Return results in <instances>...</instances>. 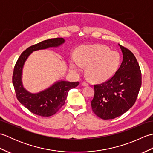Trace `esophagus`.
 Listing matches in <instances>:
<instances>
[{"label":"esophagus","instance_id":"esophagus-1","mask_svg":"<svg viewBox=\"0 0 153 153\" xmlns=\"http://www.w3.org/2000/svg\"><path fill=\"white\" fill-rule=\"evenodd\" d=\"M82 85L83 86H87L88 85V83H87V82H82Z\"/></svg>","mask_w":153,"mask_h":153}]
</instances>
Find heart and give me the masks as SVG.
Listing matches in <instances>:
<instances>
[{
	"instance_id": "1",
	"label": "heart",
	"mask_w": 153,
	"mask_h": 153,
	"mask_svg": "<svg viewBox=\"0 0 153 153\" xmlns=\"http://www.w3.org/2000/svg\"><path fill=\"white\" fill-rule=\"evenodd\" d=\"M77 60L79 64L87 65L86 72L89 76L101 79L109 74L118 66V55L116 52L110 51L102 45H89L78 52ZM79 65L73 60L71 68L74 71L79 70Z\"/></svg>"
}]
</instances>
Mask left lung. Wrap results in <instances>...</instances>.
I'll return each instance as SVG.
<instances>
[{
    "instance_id": "obj_1",
    "label": "left lung",
    "mask_w": 153,
    "mask_h": 153,
    "mask_svg": "<svg viewBox=\"0 0 153 153\" xmlns=\"http://www.w3.org/2000/svg\"><path fill=\"white\" fill-rule=\"evenodd\" d=\"M123 60L115 74L106 82L94 85L91 102L93 112L103 120L114 119L132 107L141 86V71L134 54L122 46Z\"/></svg>"
}]
</instances>
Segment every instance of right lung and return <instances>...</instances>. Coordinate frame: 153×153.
<instances>
[{
	"instance_id": "add662e5",
	"label": "right lung",
	"mask_w": 153,
	"mask_h": 153,
	"mask_svg": "<svg viewBox=\"0 0 153 153\" xmlns=\"http://www.w3.org/2000/svg\"><path fill=\"white\" fill-rule=\"evenodd\" d=\"M63 38H54L32 45L19 56L13 71L12 83L19 102L35 114L48 117L56 114L64 105L68 91L79 85L77 82L60 81L37 93H31L24 89L22 82V69L25 60L33 51L57 47L64 43Z\"/></svg>"
}]
</instances>
